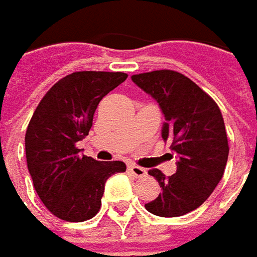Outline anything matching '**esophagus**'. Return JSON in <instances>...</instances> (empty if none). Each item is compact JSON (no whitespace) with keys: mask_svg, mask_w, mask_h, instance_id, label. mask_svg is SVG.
Listing matches in <instances>:
<instances>
[{"mask_svg":"<svg viewBox=\"0 0 257 257\" xmlns=\"http://www.w3.org/2000/svg\"><path fill=\"white\" fill-rule=\"evenodd\" d=\"M128 170H129V173L134 174V175H135L137 178H140V177H144V175H147V171H145V168H142V167L137 165V164H129Z\"/></svg>","mask_w":257,"mask_h":257,"instance_id":"obj_1","label":"esophagus"}]
</instances>
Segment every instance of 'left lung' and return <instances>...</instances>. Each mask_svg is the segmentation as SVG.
<instances>
[{
    "label": "left lung",
    "mask_w": 257,
    "mask_h": 257,
    "mask_svg": "<svg viewBox=\"0 0 257 257\" xmlns=\"http://www.w3.org/2000/svg\"><path fill=\"white\" fill-rule=\"evenodd\" d=\"M132 82L155 99L162 110V140L177 154L170 177L148 171L161 187L145 208L160 217H178L201 206L220 183L229 157L224 120L217 103L184 74L155 70L134 74Z\"/></svg>",
    "instance_id": "1"
}]
</instances>
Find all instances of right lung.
Wrapping results in <instances>:
<instances>
[{
  "label": "right lung",
  "mask_w": 257,
  "mask_h": 257,
  "mask_svg": "<svg viewBox=\"0 0 257 257\" xmlns=\"http://www.w3.org/2000/svg\"><path fill=\"white\" fill-rule=\"evenodd\" d=\"M126 73L76 72L41 99L26 132L28 173L40 200L56 217L84 221L97 214L106 180L125 173L122 161H96L76 144L89 135L99 102Z\"/></svg>",
  "instance_id": "add662e5"
}]
</instances>
